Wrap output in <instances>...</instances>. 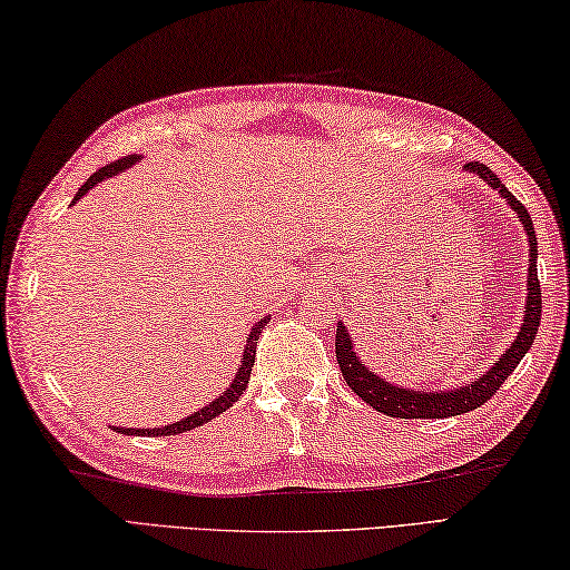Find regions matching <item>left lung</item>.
Segmentation results:
<instances>
[{
    "mask_svg": "<svg viewBox=\"0 0 570 570\" xmlns=\"http://www.w3.org/2000/svg\"><path fill=\"white\" fill-rule=\"evenodd\" d=\"M471 173L478 177H483L488 185L498 189L511 205L528 233V243H531V265H528V301H525V321L521 325V333L513 341V345L498 357V363L488 371L483 377H478L475 383L458 387V391H448V393H423V391H405V387H395L391 383L381 381V377L373 375L367 367L357 361L353 353V341L347 335L345 325L337 323L335 331V357L337 365H341L345 383L351 385V391L355 395H361L365 403H371L375 411H381L391 417H451V415H461L468 411H475L483 403L491 401V397L501 391V385L508 381L518 363L523 361V355L531 351V345L535 341L538 325H541V283H538V267H535V257H538V239H535V227L533 219L528 215V209L523 207L521 199H515L511 193H508L505 185L495 177L483 163H468L465 165Z\"/></svg>",
    "mask_w": 570,
    "mask_h": 570,
    "instance_id": "obj_1",
    "label": "left lung"
}]
</instances>
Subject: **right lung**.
Returning a JSON list of instances; mask_svg holds the SVG:
<instances>
[{"label":"right lung","instance_id":"1","mask_svg":"<svg viewBox=\"0 0 570 570\" xmlns=\"http://www.w3.org/2000/svg\"><path fill=\"white\" fill-rule=\"evenodd\" d=\"M137 155H127V157H122V159H115V163H109V165H105V167H99L97 173L87 179V183L77 189V195H75V199L72 203H77V199H82V195H87V189L89 187H95L99 179H105V177H112V175H117L119 169H125V167H129L132 163H137ZM269 321V317H265V321H259L255 327H253V333H249V337H247V345H245V355H243V365H239V373L235 375V381H233V385L227 387V391L217 397V401H213L209 403L207 407H203V411H197L195 415H189V417H185V421H179V423H173V425H165V428H153V431H149V428H142V431H135V428H115L117 433H125V435H153V438H157V435H175V433H187V431H193V428H197V425H203V423H207V421H213V417H217L219 413H225L229 405L233 403H237V397L243 395V391L247 387V381H249V371H253V363H255V353H257V337H259V331H263L265 327V323Z\"/></svg>","mask_w":570,"mask_h":570}]
</instances>
